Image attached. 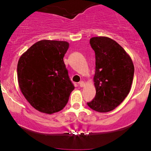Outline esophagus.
Listing matches in <instances>:
<instances>
[{"label": "esophagus", "instance_id": "1", "mask_svg": "<svg viewBox=\"0 0 151 151\" xmlns=\"http://www.w3.org/2000/svg\"><path fill=\"white\" fill-rule=\"evenodd\" d=\"M79 86H80V87H83V86H84V85H85V84H84V81H81L79 83Z\"/></svg>", "mask_w": 151, "mask_h": 151}]
</instances>
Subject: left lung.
<instances>
[{
    "label": "left lung",
    "mask_w": 151,
    "mask_h": 151,
    "mask_svg": "<svg viewBox=\"0 0 151 151\" xmlns=\"http://www.w3.org/2000/svg\"><path fill=\"white\" fill-rule=\"evenodd\" d=\"M90 45L96 58L93 77L96 95L87 105L98 112L111 111L129 94L134 66L124 48L111 38L92 37Z\"/></svg>",
    "instance_id": "1"
}]
</instances>
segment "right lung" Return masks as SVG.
Segmentation results:
<instances>
[{
  "label": "right lung",
  "instance_id": "add662e5",
  "mask_svg": "<svg viewBox=\"0 0 151 151\" xmlns=\"http://www.w3.org/2000/svg\"><path fill=\"white\" fill-rule=\"evenodd\" d=\"M68 48L67 42L44 40L35 43L19 60L20 89L39 111L51 114L61 111L74 89L63 60Z\"/></svg>",
  "mask_w": 151,
  "mask_h": 151
}]
</instances>
